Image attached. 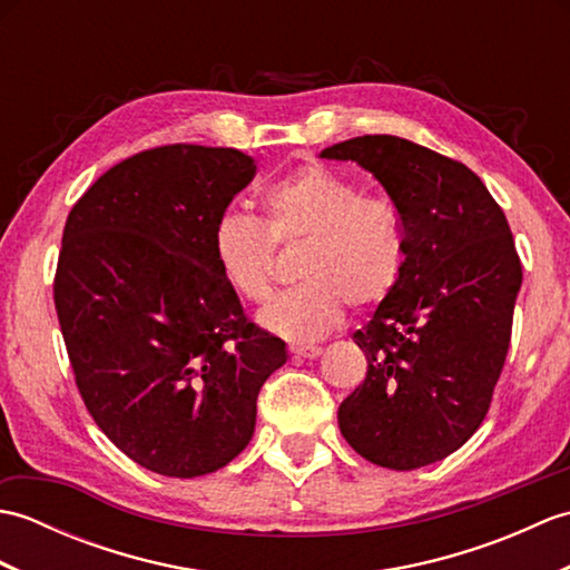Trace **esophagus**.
<instances>
[{
    "label": "esophagus",
    "instance_id": "obj_1",
    "mask_svg": "<svg viewBox=\"0 0 570 570\" xmlns=\"http://www.w3.org/2000/svg\"><path fill=\"white\" fill-rule=\"evenodd\" d=\"M321 353H323V347H318V345H294V347H292V355L306 357V360L318 357Z\"/></svg>",
    "mask_w": 570,
    "mask_h": 570
}]
</instances>
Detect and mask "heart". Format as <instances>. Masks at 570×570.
Listing matches in <instances>:
<instances>
[{"mask_svg": "<svg viewBox=\"0 0 570 570\" xmlns=\"http://www.w3.org/2000/svg\"><path fill=\"white\" fill-rule=\"evenodd\" d=\"M276 247H301L292 292L262 311V325L288 341H313L341 323L345 304L370 311L404 274L406 237L396 205L362 196L353 180L306 164L262 193V223L227 210L210 249L217 272L242 301L262 304L276 282Z\"/></svg>", "mask_w": 570, "mask_h": 570, "instance_id": "b5f03b06", "label": "heart"}]
</instances>
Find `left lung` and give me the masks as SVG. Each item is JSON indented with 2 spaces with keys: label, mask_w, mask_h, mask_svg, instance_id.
Returning <instances> with one entry per match:
<instances>
[{
  "label": "left lung",
  "mask_w": 570,
  "mask_h": 570,
  "mask_svg": "<svg viewBox=\"0 0 570 570\" xmlns=\"http://www.w3.org/2000/svg\"><path fill=\"white\" fill-rule=\"evenodd\" d=\"M380 180L404 223L394 294L353 341L367 377L337 409L374 465L416 470L458 451L485 419L512 337L522 262L507 217L465 164L392 135L321 151Z\"/></svg>",
  "instance_id": "1"
}]
</instances>
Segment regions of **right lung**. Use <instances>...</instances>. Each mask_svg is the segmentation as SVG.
Segmentation results:
<instances>
[{"instance_id": "obj_1", "label": "right lung", "mask_w": 570, "mask_h": 570, "mask_svg": "<svg viewBox=\"0 0 570 570\" xmlns=\"http://www.w3.org/2000/svg\"><path fill=\"white\" fill-rule=\"evenodd\" d=\"M254 174L237 149L168 144L112 166L66 220L53 301L80 396L159 475H208L245 451L262 384L286 362L210 249Z\"/></svg>"}]
</instances>
